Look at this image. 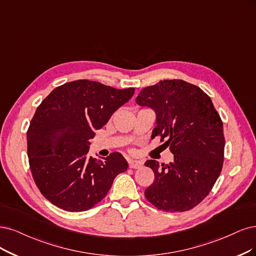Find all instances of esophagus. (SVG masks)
<instances>
[{
	"label": "esophagus",
	"mask_w": 256,
	"mask_h": 256,
	"mask_svg": "<svg viewBox=\"0 0 256 256\" xmlns=\"http://www.w3.org/2000/svg\"><path fill=\"white\" fill-rule=\"evenodd\" d=\"M141 166H142V162H134V160H128V166L130 168H139Z\"/></svg>",
	"instance_id": "1"
}]
</instances>
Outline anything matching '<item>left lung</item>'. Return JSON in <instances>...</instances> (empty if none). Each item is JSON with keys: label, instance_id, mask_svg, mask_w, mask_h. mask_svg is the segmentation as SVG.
I'll use <instances>...</instances> for the list:
<instances>
[{"label": "left lung", "instance_id": "8db88e82", "mask_svg": "<svg viewBox=\"0 0 256 256\" xmlns=\"http://www.w3.org/2000/svg\"><path fill=\"white\" fill-rule=\"evenodd\" d=\"M136 103L155 112L152 137L166 138L164 144L174 154L168 164H144L155 175L146 188V200L166 212L191 210L210 193L222 172L224 137L218 112L202 90L184 80L144 88Z\"/></svg>", "mask_w": 256, "mask_h": 256}]
</instances>
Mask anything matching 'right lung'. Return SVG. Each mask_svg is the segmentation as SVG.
<instances>
[{"instance_id":"add662e5","label":"right lung","mask_w":256,"mask_h":256,"mask_svg":"<svg viewBox=\"0 0 256 256\" xmlns=\"http://www.w3.org/2000/svg\"><path fill=\"white\" fill-rule=\"evenodd\" d=\"M135 92L96 81L76 80L56 88L38 106L27 130L34 180L52 204L70 212L100 202L114 179L128 170L120 153L88 156L90 139Z\"/></svg>"}]
</instances>
